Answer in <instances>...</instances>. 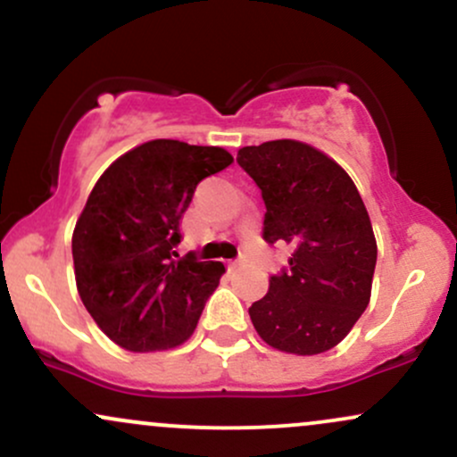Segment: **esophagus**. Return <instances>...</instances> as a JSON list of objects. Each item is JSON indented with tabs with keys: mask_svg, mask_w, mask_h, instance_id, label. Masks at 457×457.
<instances>
[{
	"mask_svg": "<svg viewBox=\"0 0 457 457\" xmlns=\"http://www.w3.org/2000/svg\"><path fill=\"white\" fill-rule=\"evenodd\" d=\"M245 264V258H238V260H234V262H229L228 264V269L232 270V269H238V266H243Z\"/></svg>",
	"mask_w": 457,
	"mask_h": 457,
	"instance_id": "obj_1",
	"label": "esophagus"
}]
</instances>
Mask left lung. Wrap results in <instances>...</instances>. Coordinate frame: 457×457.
I'll use <instances>...</instances> for the list:
<instances>
[{
    "mask_svg": "<svg viewBox=\"0 0 457 457\" xmlns=\"http://www.w3.org/2000/svg\"><path fill=\"white\" fill-rule=\"evenodd\" d=\"M236 161L262 191L264 240L292 249L249 307L251 322L281 353H327L370 303L378 249L363 199L337 162L303 141L246 145Z\"/></svg>",
    "mask_w": 457,
    "mask_h": 457,
    "instance_id": "1",
    "label": "left lung"
}]
</instances>
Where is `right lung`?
Returning a JSON list of instances; mask_svg holds the SVG:
<instances>
[{
    "mask_svg": "<svg viewBox=\"0 0 457 457\" xmlns=\"http://www.w3.org/2000/svg\"><path fill=\"white\" fill-rule=\"evenodd\" d=\"M232 161L214 145L154 139L94 185L72 234L75 279L94 322L118 345L152 353L193 335L225 266L195 253L176 261L174 249L197 185Z\"/></svg>",
    "mask_w": 457,
    "mask_h": 457,
    "instance_id": "1",
    "label": "right lung"
}]
</instances>
